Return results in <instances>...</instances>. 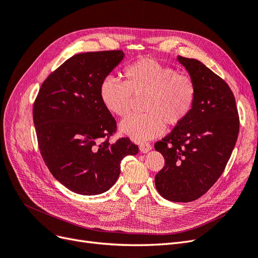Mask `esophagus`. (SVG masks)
I'll return each mask as SVG.
<instances>
[{
  "label": "esophagus",
  "mask_w": 258,
  "mask_h": 258,
  "mask_svg": "<svg viewBox=\"0 0 258 258\" xmlns=\"http://www.w3.org/2000/svg\"><path fill=\"white\" fill-rule=\"evenodd\" d=\"M151 150H152V145L151 144L143 143V144L140 145V151H141V153H143V154L148 153Z\"/></svg>",
  "instance_id": "1"
}]
</instances>
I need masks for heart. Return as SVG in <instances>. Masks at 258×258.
Returning a JSON list of instances; mask_svg holds the SVG:
<instances>
[{"label": "heart", "mask_w": 258, "mask_h": 258, "mask_svg": "<svg viewBox=\"0 0 258 258\" xmlns=\"http://www.w3.org/2000/svg\"><path fill=\"white\" fill-rule=\"evenodd\" d=\"M126 83L108 75L100 85V99L108 112L126 116L132 95H145V114L131 115L120 121L119 130L131 140L143 143L160 136L168 126L181 123L190 113L196 86L191 77L152 58H142L124 69Z\"/></svg>", "instance_id": "obj_1"}]
</instances>
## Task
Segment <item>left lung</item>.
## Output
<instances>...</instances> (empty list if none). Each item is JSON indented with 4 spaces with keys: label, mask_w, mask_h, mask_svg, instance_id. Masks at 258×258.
I'll return each mask as SVG.
<instances>
[{
    "label": "left lung",
    "mask_w": 258,
    "mask_h": 258,
    "mask_svg": "<svg viewBox=\"0 0 258 258\" xmlns=\"http://www.w3.org/2000/svg\"><path fill=\"white\" fill-rule=\"evenodd\" d=\"M176 60L194 81L196 97L188 116L155 144L165 158L155 185L167 200L190 202L222 175L237 142L239 115L227 83L197 59Z\"/></svg>",
    "instance_id": "8db88e82"
}]
</instances>
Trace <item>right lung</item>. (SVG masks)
<instances>
[{
	"instance_id": "add662e5",
	"label": "right lung",
	"mask_w": 258,
	"mask_h": 258,
	"mask_svg": "<svg viewBox=\"0 0 258 258\" xmlns=\"http://www.w3.org/2000/svg\"><path fill=\"white\" fill-rule=\"evenodd\" d=\"M121 50L79 53L52 72L38 91L33 121L42 157L54 178L73 192H105L120 162L139 148L128 138L108 142L116 121L100 99V85L118 66Z\"/></svg>"
}]
</instances>
